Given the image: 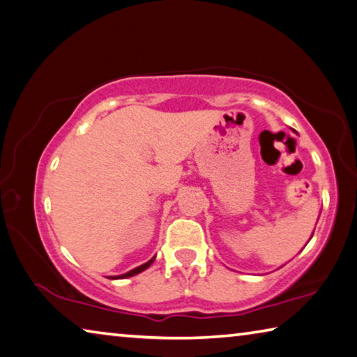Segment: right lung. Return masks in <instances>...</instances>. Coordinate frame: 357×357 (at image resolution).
Returning <instances> with one entry per match:
<instances>
[{"label":"right lung","mask_w":357,"mask_h":357,"mask_svg":"<svg viewBox=\"0 0 357 357\" xmlns=\"http://www.w3.org/2000/svg\"><path fill=\"white\" fill-rule=\"evenodd\" d=\"M155 260V257L152 259V260H149L147 264H144V265H141V266H137V268H135V270H131V271H128V273H125V274H122V276H112L111 279H125V278H131V276H135V274H137V273H141V271H144V270H147V268L152 265V261Z\"/></svg>","instance_id":"1"}]
</instances>
